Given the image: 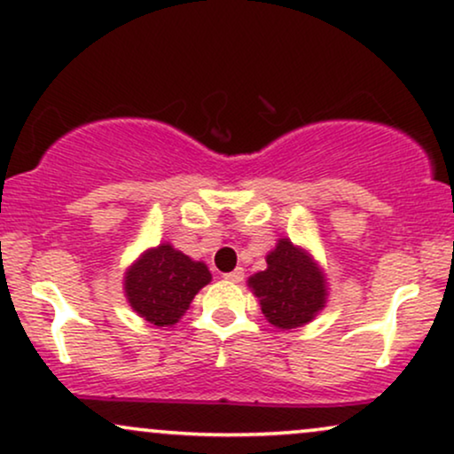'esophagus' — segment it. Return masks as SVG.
Returning a JSON list of instances; mask_svg holds the SVG:
<instances>
[{
	"mask_svg": "<svg viewBox=\"0 0 454 454\" xmlns=\"http://www.w3.org/2000/svg\"><path fill=\"white\" fill-rule=\"evenodd\" d=\"M223 278L231 280V283H243V278H245V270H243V268L232 270V272L223 274Z\"/></svg>",
	"mask_w": 454,
	"mask_h": 454,
	"instance_id": "34e87169",
	"label": "esophagus"
}]
</instances>
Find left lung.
Segmentation results:
<instances>
[{
    "instance_id": "8db88e82",
    "label": "left lung",
    "mask_w": 454,
    "mask_h": 454,
    "mask_svg": "<svg viewBox=\"0 0 454 454\" xmlns=\"http://www.w3.org/2000/svg\"><path fill=\"white\" fill-rule=\"evenodd\" d=\"M266 262L268 268L249 278V286L260 297L263 317L280 329L309 323L326 300L325 277L317 263L289 239H280Z\"/></svg>"
}]
</instances>
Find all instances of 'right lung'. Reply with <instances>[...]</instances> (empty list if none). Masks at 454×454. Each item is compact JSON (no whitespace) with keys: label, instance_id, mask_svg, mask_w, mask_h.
<instances>
[{"label":"right lung","instance_id":"obj_1","mask_svg":"<svg viewBox=\"0 0 454 454\" xmlns=\"http://www.w3.org/2000/svg\"><path fill=\"white\" fill-rule=\"evenodd\" d=\"M211 280L205 263L159 245L129 268L125 295L140 317L157 326H169L186 312L199 289Z\"/></svg>","mask_w":454,"mask_h":454}]
</instances>
